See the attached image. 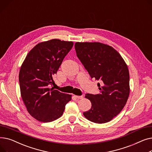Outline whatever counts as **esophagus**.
Instances as JSON below:
<instances>
[{
    "label": "esophagus",
    "mask_w": 152,
    "mask_h": 152,
    "mask_svg": "<svg viewBox=\"0 0 152 152\" xmlns=\"http://www.w3.org/2000/svg\"><path fill=\"white\" fill-rule=\"evenodd\" d=\"M75 97L77 99H83V96H77V95H76Z\"/></svg>",
    "instance_id": "obj_1"
}]
</instances>
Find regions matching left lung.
Wrapping results in <instances>:
<instances>
[{"label": "left lung", "mask_w": 152, "mask_h": 152, "mask_svg": "<svg viewBox=\"0 0 152 152\" xmlns=\"http://www.w3.org/2000/svg\"><path fill=\"white\" fill-rule=\"evenodd\" d=\"M76 55L92 78L99 81L100 93L87 94L91 108L83 113L88 120L105 123L121 112L128 99L129 73L124 59L114 48L100 42H76Z\"/></svg>", "instance_id": "obj_1"}]
</instances>
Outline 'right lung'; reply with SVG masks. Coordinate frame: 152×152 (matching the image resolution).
Segmentation results:
<instances>
[{"instance_id": "right-lung-1", "label": "right lung", "mask_w": 152, "mask_h": 152, "mask_svg": "<svg viewBox=\"0 0 152 152\" xmlns=\"http://www.w3.org/2000/svg\"><path fill=\"white\" fill-rule=\"evenodd\" d=\"M72 41L54 39L37 44L23 62L19 73L21 96L28 113L37 120L48 123L61 117L72 95L50 88Z\"/></svg>"}]
</instances>
